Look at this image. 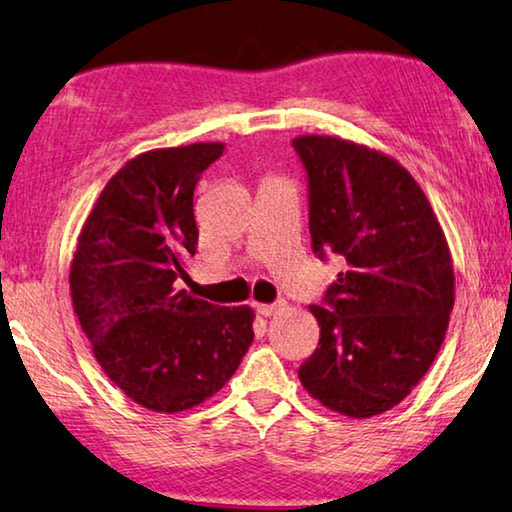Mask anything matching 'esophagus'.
<instances>
[{"instance_id":"esophagus-1","label":"esophagus","mask_w":512,"mask_h":512,"mask_svg":"<svg viewBox=\"0 0 512 512\" xmlns=\"http://www.w3.org/2000/svg\"><path fill=\"white\" fill-rule=\"evenodd\" d=\"M256 311L263 317H272L274 313L281 311V304H256Z\"/></svg>"}]
</instances>
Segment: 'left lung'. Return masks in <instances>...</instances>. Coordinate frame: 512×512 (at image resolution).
Listing matches in <instances>:
<instances>
[{
	"mask_svg": "<svg viewBox=\"0 0 512 512\" xmlns=\"http://www.w3.org/2000/svg\"><path fill=\"white\" fill-rule=\"evenodd\" d=\"M308 172L313 251L347 270L311 306L320 342L299 367L308 395L367 420L395 408L429 372L454 308L445 231L404 165L335 136L292 140Z\"/></svg>",
	"mask_w": 512,
	"mask_h": 512,
	"instance_id": "left-lung-1",
	"label": "left lung"
}]
</instances>
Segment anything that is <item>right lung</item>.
Segmentation results:
<instances>
[{
  "instance_id": "1",
  "label": "right lung",
  "mask_w": 512,
  "mask_h": 512,
  "mask_svg": "<svg viewBox=\"0 0 512 512\" xmlns=\"http://www.w3.org/2000/svg\"><path fill=\"white\" fill-rule=\"evenodd\" d=\"M222 142L152 149L117 170L83 222L70 265L74 313L108 379L154 413L204 404L254 340L249 306L177 288L197 249L195 186Z\"/></svg>"
}]
</instances>
